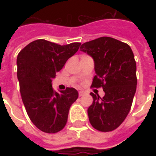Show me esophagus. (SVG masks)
<instances>
[{
  "instance_id": "1",
  "label": "esophagus",
  "mask_w": 156,
  "mask_h": 156,
  "mask_svg": "<svg viewBox=\"0 0 156 156\" xmlns=\"http://www.w3.org/2000/svg\"><path fill=\"white\" fill-rule=\"evenodd\" d=\"M84 94H85V92H84V91H82V90L79 91V96H82V95H83Z\"/></svg>"
}]
</instances>
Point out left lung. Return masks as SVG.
Returning <instances> with one entry per match:
<instances>
[{
	"mask_svg": "<svg viewBox=\"0 0 156 156\" xmlns=\"http://www.w3.org/2000/svg\"><path fill=\"white\" fill-rule=\"evenodd\" d=\"M81 51L92 56L95 74L92 87H102L105 95L91 93L93 103L87 108L93 128L109 132L124 122L136 91V63L127 43L111 37H100L83 43Z\"/></svg>",
	"mask_w": 156,
	"mask_h": 156,
	"instance_id": "8db88e82",
	"label": "left lung"
}]
</instances>
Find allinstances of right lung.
Returning a JSON list of instances; mask_svg holds the SVG:
<instances>
[{
	"mask_svg": "<svg viewBox=\"0 0 156 156\" xmlns=\"http://www.w3.org/2000/svg\"><path fill=\"white\" fill-rule=\"evenodd\" d=\"M80 46V42L62 46L40 39L18 54L17 77L21 99L29 119L42 132L61 131L67 123L71 105L78 98L74 87L55 92L52 80Z\"/></svg>",
	"mask_w": 156,
	"mask_h": 156,
	"instance_id": "right-lung-1",
	"label": "right lung"
}]
</instances>
